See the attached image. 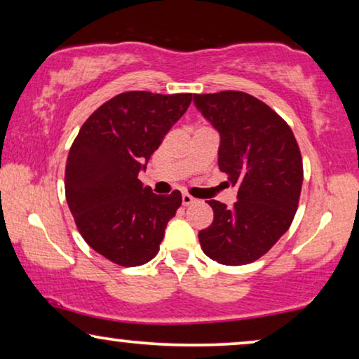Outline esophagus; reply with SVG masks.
<instances>
[{"label": "esophagus", "mask_w": 359, "mask_h": 359, "mask_svg": "<svg viewBox=\"0 0 359 359\" xmlns=\"http://www.w3.org/2000/svg\"><path fill=\"white\" fill-rule=\"evenodd\" d=\"M181 201H183V205H189V204H193L194 203V198H193V196H189V194H183V196H181Z\"/></svg>", "instance_id": "esophagus-1"}]
</instances>
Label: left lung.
Instances as JSON below:
<instances>
[{
	"mask_svg": "<svg viewBox=\"0 0 359 359\" xmlns=\"http://www.w3.org/2000/svg\"><path fill=\"white\" fill-rule=\"evenodd\" d=\"M220 135L219 168L237 188L232 208L210 199L214 220L199 232L203 252L227 266L262 258L291 227L302 188V156L291 127L242 91L194 95Z\"/></svg>",
	"mask_w": 359,
	"mask_h": 359,
	"instance_id": "1",
	"label": "left lung"
}]
</instances>
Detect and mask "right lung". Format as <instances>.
Masks as SVG:
<instances>
[{
	"instance_id": "1",
	"label": "right lung",
	"mask_w": 359,
	"mask_h": 359,
	"mask_svg": "<svg viewBox=\"0 0 359 359\" xmlns=\"http://www.w3.org/2000/svg\"><path fill=\"white\" fill-rule=\"evenodd\" d=\"M191 100V93H121L88 117L73 142L68 208L85 242L112 263L140 266L158 253L181 193L158 196L137 176Z\"/></svg>"
}]
</instances>
